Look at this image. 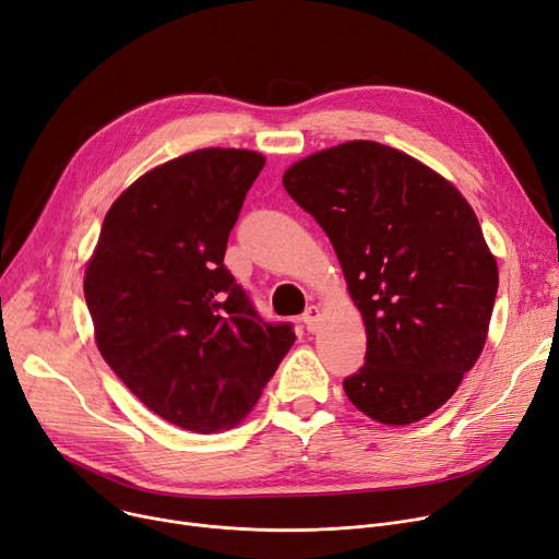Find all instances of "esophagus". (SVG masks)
Returning <instances> with one entry per match:
<instances>
[{
	"label": "esophagus",
	"instance_id": "obj_1",
	"mask_svg": "<svg viewBox=\"0 0 559 559\" xmlns=\"http://www.w3.org/2000/svg\"><path fill=\"white\" fill-rule=\"evenodd\" d=\"M301 319H304V324H306L308 331H317L319 319H321V310H319L317 306H310V308H306V312H304Z\"/></svg>",
	"mask_w": 559,
	"mask_h": 559
}]
</instances>
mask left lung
<instances>
[{
  "label": "left lung",
  "instance_id": "1",
  "mask_svg": "<svg viewBox=\"0 0 559 559\" xmlns=\"http://www.w3.org/2000/svg\"><path fill=\"white\" fill-rule=\"evenodd\" d=\"M283 186L329 235L365 319L348 401L390 426L432 415L476 365L496 301L498 267L472 205L424 163L371 140L299 160Z\"/></svg>",
  "mask_w": 559,
  "mask_h": 559
}]
</instances>
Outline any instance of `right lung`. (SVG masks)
<instances>
[{"mask_svg":"<svg viewBox=\"0 0 559 559\" xmlns=\"http://www.w3.org/2000/svg\"><path fill=\"white\" fill-rule=\"evenodd\" d=\"M262 165L215 146L146 171L110 205L85 270L99 354L152 413L192 432L238 424L297 340L224 264Z\"/></svg>","mask_w":559,"mask_h":559,"instance_id":"obj_1","label":"right lung"}]
</instances>
